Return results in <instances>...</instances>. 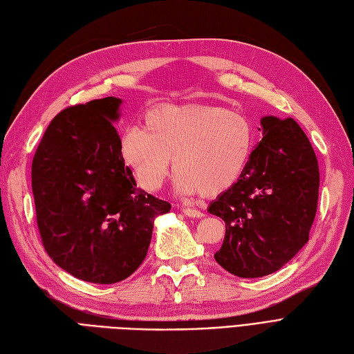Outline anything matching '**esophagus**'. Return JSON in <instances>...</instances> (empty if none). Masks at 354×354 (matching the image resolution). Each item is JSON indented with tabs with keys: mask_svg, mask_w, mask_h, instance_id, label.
I'll list each match as a JSON object with an SVG mask.
<instances>
[{
	"mask_svg": "<svg viewBox=\"0 0 354 354\" xmlns=\"http://www.w3.org/2000/svg\"><path fill=\"white\" fill-rule=\"evenodd\" d=\"M181 212H183L187 217H203L204 216V213L201 212V209H198V208H190V207H183L181 208Z\"/></svg>",
	"mask_w": 354,
	"mask_h": 354,
	"instance_id": "1",
	"label": "esophagus"
}]
</instances>
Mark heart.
I'll return each mask as SVG.
<instances>
[{
	"label": "heart",
	"mask_w": 354,
	"mask_h": 354,
	"mask_svg": "<svg viewBox=\"0 0 354 354\" xmlns=\"http://www.w3.org/2000/svg\"><path fill=\"white\" fill-rule=\"evenodd\" d=\"M254 146V128L245 114L216 106L150 110L145 127L122 132L119 150L137 183L156 192L171 168L181 194L221 195L241 177Z\"/></svg>",
	"instance_id": "obj_1"
}]
</instances>
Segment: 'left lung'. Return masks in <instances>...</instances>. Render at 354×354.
I'll use <instances>...</instances> for the list:
<instances>
[{"label": "left lung", "instance_id": "8db88e82", "mask_svg": "<svg viewBox=\"0 0 354 354\" xmlns=\"http://www.w3.org/2000/svg\"><path fill=\"white\" fill-rule=\"evenodd\" d=\"M241 177L208 207L223 218L216 262L241 279L279 271L307 244L319 201V164L292 118L265 116Z\"/></svg>", "mask_w": 354, "mask_h": 354}]
</instances>
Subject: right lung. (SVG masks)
I'll use <instances>...</instances> for the list:
<instances>
[{
	"mask_svg": "<svg viewBox=\"0 0 354 354\" xmlns=\"http://www.w3.org/2000/svg\"><path fill=\"white\" fill-rule=\"evenodd\" d=\"M122 100L107 97L56 114L32 159L37 225L44 250L83 281L128 279L146 259L167 201L137 187L119 150Z\"/></svg>",
	"mask_w": 354,
	"mask_h": 354,
	"instance_id": "1",
	"label": "right lung"
}]
</instances>
